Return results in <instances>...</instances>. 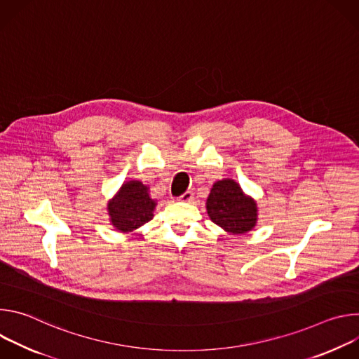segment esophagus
Wrapping results in <instances>:
<instances>
[{"label":"esophagus","mask_w":359,"mask_h":359,"mask_svg":"<svg viewBox=\"0 0 359 359\" xmlns=\"http://www.w3.org/2000/svg\"><path fill=\"white\" fill-rule=\"evenodd\" d=\"M180 201H191L193 200V191L191 190H186L180 197H179Z\"/></svg>","instance_id":"34e87169"}]
</instances>
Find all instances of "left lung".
I'll return each mask as SVG.
<instances>
[{
    "label": "left lung",
    "instance_id": "left-lung-1",
    "mask_svg": "<svg viewBox=\"0 0 359 359\" xmlns=\"http://www.w3.org/2000/svg\"><path fill=\"white\" fill-rule=\"evenodd\" d=\"M206 208L212 222L231 234H244L257 222L255 201L247 197L231 179L213 184Z\"/></svg>",
    "mask_w": 359,
    "mask_h": 359
}]
</instances>
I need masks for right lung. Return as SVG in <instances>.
<instances>
[{
	"mask_svg": "<svg viewBox=\"0 0 359 359\" xmlns=\"http://www.w3.org/2000/svg\"><path fill=\"white\" fill-rule=\"evenodd\" d=\"M156 201L150 198L149 189L137 180H130L122 186L116 197L109 201L108 210L112 224L126 233L153 219Z\"/></svg>",
	"mask_w": 359,
	"mask_h": 359,
	"instance_id": "add662e5",
	"label": "right lung"
}]
</instances>
